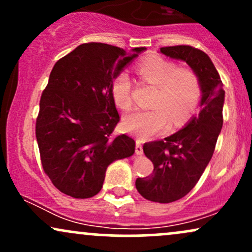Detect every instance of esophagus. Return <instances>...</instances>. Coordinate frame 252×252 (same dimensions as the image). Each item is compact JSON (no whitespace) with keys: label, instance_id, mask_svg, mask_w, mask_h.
Wrapping results in <instances>:
<instances>
[{"label":"esophagus","instance_id":"1","mask_svg":"<svg viewBox=\"0 0 252 252\" xmlns=\"http://www.w3.org/2000/svg\"><path fill=\"white\" fill-rule=\"evenodd\" d=\"M135 153L136 155H142L143 154V148L141 141H136V147H135Z\"/></svg>","mask_w":252,"mask_h":252}]
</instances>
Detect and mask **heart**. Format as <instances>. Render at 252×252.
Returning <instances> with one entry per match:
<instances>
[{"mask_svg": "<svg viewBox=\"0 0 252 252\" xmlns=\"http://www.w3.org/2000/svg\"><path fill=\"white\" fill-rule=\"evenodd\" d=\"M137 72L147 83L158 88L152 106L154 109L134 111L123 118L126 132L146 138L152 137L168 126H179L194 111L200 99V82L193 71L178 68L163 58H149L138 65ZM111 94L120 109L132 105L131 80L128 73L118 74L112 82Z\"/></svg>", "mask_w": 252, "mask_h": 252, "instance_id": "obj_1", "label": "heart"}]
</instances>
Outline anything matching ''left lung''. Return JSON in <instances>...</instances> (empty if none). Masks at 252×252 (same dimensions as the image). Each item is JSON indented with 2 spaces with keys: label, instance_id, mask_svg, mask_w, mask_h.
Wrapping results in <instances>:
<instances>
[{
  "label": "left lung",
  "instance_id": "1",
  "mask_svg": "<svg viewBox=\"0 0 252 252\" xmlns=\"http://www.w3.org/2000/svg\"><path fill=\"white\" fill-rule=\"evenodd\" d=\"M160 53L185 62L200 82V111L182 129L162 141L146 143L143 153L154 164V172L138 178L135 185L147 200L176 201L195 186L212 158L222 126L225 91L212 60L190 46L162 47Z\"/></svg>",
  "mask_w": 252,
  "mask_h": 252
}]
</instances>
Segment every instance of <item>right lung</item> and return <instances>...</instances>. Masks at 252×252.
Here are the masks:
<instances>
[{
	"label": "right lung",
	"mask_w": 252,
	"mask_h": 252,
	"mask_svg": "<svg viewBox=\"0 0 252 252\" xmlns=\"http://www.w3.org/2000/svg\"><path fill=\"white\" fill-rule=\"evenodd\" d=\"M146 47L126 53L100 42L83 43L58 60L40 99L36 141L43 170L63 194L96 195L110 163L130 158L135 141L112 136L120 121L112 82Z\"/></svg>",
	"instance_id": "1"
}]
</instances>
